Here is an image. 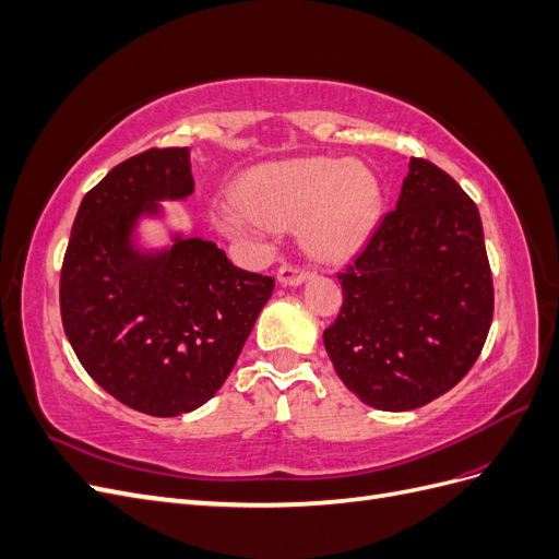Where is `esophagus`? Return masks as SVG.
<instances>
[{"instance_id": "obj_1", "label": "esophagus", "mask_w": 559, "mask_h": 559, "mask_svg": "<svg viewBox=\"0 0 559 559\" xmlns=\"http://www.w3.org/2000/svg\"><path fill=\"white\" fill-rule=\"evenodd\" d=\"M310 277V270L302 267V265H296V263H284L280 270H277V282L284 284V286H298Z\"/></svg>"}]
</instances>
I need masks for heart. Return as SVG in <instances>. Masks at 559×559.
Wrapping results in <instances>:
<instances>
[{
	"mask_svg": "<svg viewBox=\"0 0 559 559\" xmlns=\"http://www.w3.org/2000/svg\"><path fill=\"white\" fill-rule=\"evenodd\" d=\"M382 210L378 177L361 163L296 158L257 167L235 189V207H218L216 224L226 233L253 226L300 224L314 257L343 261L373 235Z\"/></svg>",
	"mask_w": 559,
	"mask_h": 559,
	"instance_id": "heart-1",
	"label": "heart"
}]
</instances>
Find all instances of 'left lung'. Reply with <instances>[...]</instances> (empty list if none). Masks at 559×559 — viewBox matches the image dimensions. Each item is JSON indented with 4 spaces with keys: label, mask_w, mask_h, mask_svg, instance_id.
Segmentation results:
<instances>
[{
    "label": "left lung",
    "mask_w": 559,
    "mask_h": 559,
    "mask_svg": "<svg viewBox=\"0 0 559 559\" xmlns=\"http://www.w3.org/2000/svg\"><path fill=\"white\" fill-rule=\"evenodd\" d=\"M324 331L337 378L378 411L443 396L480 357L495 286L476 202L441 167L411 158L396 210L343 273Z\"/></svg>",
    "instance_id": "obj_1"
}]
</instances>
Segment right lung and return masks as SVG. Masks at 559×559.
<instances>
[{
    "label": "right lung",
    "mask_w": 559,
    "mask_h": 559,
    "mask_svg": "<svg viewBox=\"0 0 559 559\" xmlns=\"http://www.w3.org/2000/svg\"><path fill=\"white\" fill-rule=\"evenodd\" d=\"M193 191L191 148H146L83 195L60 270V314L86 373L132 411L191 413L238 361L275 280L189 238L156 257L130 247L142 214Z\"/></svg>",
    "instance_id": "right-lung-1"
}]
</instances>
